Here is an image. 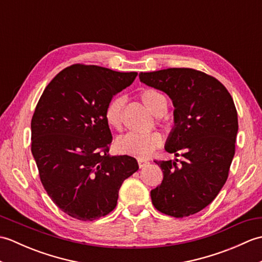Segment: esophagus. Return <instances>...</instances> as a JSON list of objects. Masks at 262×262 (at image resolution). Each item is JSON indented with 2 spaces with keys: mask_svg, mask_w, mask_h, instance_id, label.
I'll use <instances>...</instances> for the list:
<instances>
[{
  "mask_svg": "<svg viewBox=\"0 0 262 262\" xmlns=\"http://www.w3.org/2000/svg\"><path fill=\"white\" fill-rule=\"evenodd\" d=\"M148 164V161H145V160H142L140 159L138 160V165H140V168H144V166Z\"/></svg>",
  "mask_w": 262,
  "mask_h": 262,
  "instance_id": "1",
  "label": "esophagus"
}]
</instances>
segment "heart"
Masks as SVG:
<instances>
[{
    "mask_svg": "<svg viewBox=\"0 0 262 262\" xmlns=\"http://www.w3.org/2000/svg\"><path fill=\"white\" fill-rule=\"evenodd\" d=\"M141 99L145 107L155 116H163L168 111V99L163 93L153 89H147L141 93ZM125 105V98L115 97L105 109V121L107 124L119 130L122 126V109ZM162 144V136L160 133L148 134H136L129 133L119 137L116 141L117 151L122 154L134 155L138 159H146Z\"/></svg>",
    "mask_w": 262,
    "mask_h": 262,
    "instance_id": "1",
    "label": "heart"
}]
</instances>
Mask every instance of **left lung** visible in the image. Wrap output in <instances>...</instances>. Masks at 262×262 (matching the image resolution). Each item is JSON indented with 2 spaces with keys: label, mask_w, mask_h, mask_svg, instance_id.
<instances>
[{
  "label": "left lung",
  "mask_w": 262,
  "mask_h": 262,
  "mask_svg": "<svg viewBox=\"0 0 262 262\" xmlns=\"http://www.w3.org/2000/svg\"><path fill=\"white\" fill-rule=\"evenodd\" d=\"M144 84L169 96L174 126L165 151L183 157L155 161L163 171L151 190L161 213L185 217L204 209L219 194L229 176L238 129L234 101L215 77L192 69H166L140 73Z\"/></svg>",
  "instance_id": "left-lung-1"
}]
</instances>
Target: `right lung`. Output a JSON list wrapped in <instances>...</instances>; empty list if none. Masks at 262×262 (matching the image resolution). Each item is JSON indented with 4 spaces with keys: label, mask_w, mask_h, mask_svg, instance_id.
<instances>
[{
    "label": "right lung",
    "mask_w": 262,
    "mask_h": 262,
    "mask_svg": "<svg viewBox=\"0 0 262 262\" xmlns=\"http://www.w3.org/2000/svg\"><path fill=\"white\" fill-rule=\"evenodd\" d=\"M136 72L75 64L43 90L31 119V152L48 196L80 221L105 216L117 205L136 159L110 155L113 136L105 121L111 99L129 86Z\"/></svg>",
    "instance_id": "obj_1"
}]
</instances>
